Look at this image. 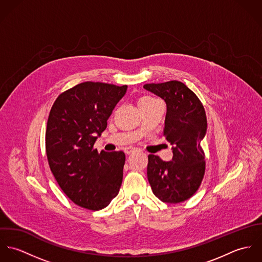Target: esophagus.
<instances>
[{"label":"esophagus","mask_w":262,"mask_h":262,"mask_svg":"<svg viewBox=\"0 0 262 262\" xmlns=\"http://www.w3.org/2000/svg\"><path fill=\"white\" fill-rule=\"evenodd\" d=\"M136 148H134V147H126L125 149H124V152L126 153V154H130V153H132L133 151H135Z\"/></svg>","instance_id":"obj_1"}]
</instances>
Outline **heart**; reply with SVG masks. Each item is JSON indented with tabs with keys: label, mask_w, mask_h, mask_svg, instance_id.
I'll return each mask as SVG.
<instances>
[{
	"label": "heart",
	"mask_w": 262,
	"mask_h": 262,
	"mask_svg": "<svg viewBox=\"0 0 262 262\" xmlns=\"http://www.w3.org/2000/svg\"><path fill=\"white\" fill-rule=\"evenodd\" d=\"M153 98H151V97H142L139 101H142V100H152Z\"/></svg>",
	"instance_id": "b5f03b06"
}]
</instances>
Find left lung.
<instances>
[{
	"label": "left lung",
	"instance_id": "8db88e82",
	"mask_svg": "<svg viewBox=\"0 0 262 262\" xmlns=\"http://www.w3.org/2000/svg\"><path fill=\"white\" fill-rule=\"evenodd\" d=\"M143 88L166 104L163 133L173 153L170 161L148 155V182L153 193L162 202H184L198 190L205 174L201 142L208 124L204 106L195 94L179 80L147 83Z\"/></svg>",
	"mask_w": 262,
	"mask_h": 262
}]
</instances>
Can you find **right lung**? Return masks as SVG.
<instances>
[{
    "mask_svg": "<svg viewBox=\"0 0 262 262\" xmlns=\"http://www.w3.org/2000/svg\"><path fill=\"white\" fill-rule=\"evenodd\" d=\"M127 85L85 81L60 94L47 121L46 155L63 192L77 206L98 211L118 194L125 153L93 149Z\"/></svg>",
    "mask_w": 262,
    "mask_h": 262,
    "instance_id": "1",
    "label": "right lung"
}]
</instances>
